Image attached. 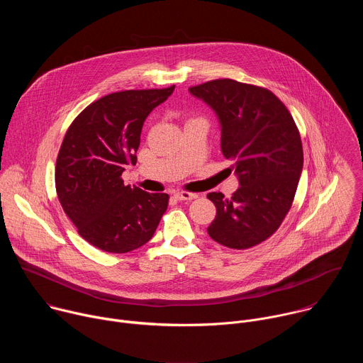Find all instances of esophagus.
<instances>
[{"instance_id": "1", "label": "esophagus", "mask_w": 363, "mask_h": 363, "mask_svg": "<svg viewBox=\"0 0 363 363\" xmlns=\"http://www.w3.org/2000/svg\"><path fill=\"white\" fill-rule=\"evenodd\" d=\"M175 196H177L179 201H192V199L198 198V194L188 192V191H179V192L175 194Z\"/></svg>"}]
</instances>
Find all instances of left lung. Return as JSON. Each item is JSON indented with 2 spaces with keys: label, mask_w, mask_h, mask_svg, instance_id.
<instances>
[{
  "label": "left lung",
  "mask_w": 363,
  "mask_h": 363,
  "mask_svg": "<svg viewBox=\"0 0 363 363\" xmlns=\"http://www.w3.org/2000/svg\"><path fill=\"white\" fill-rule=\"evenodd\" d=\"M189 91L217 113L221 150L234 161L240 182L231 198L206 195L217 208L206 231L228 248H251L272 237L291 208L303 169L298 129L269 89L217 79Z\"/></svg>",
  "instance_id": "left-lung-1"
}]
</instances>
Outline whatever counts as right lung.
Instances as JSON below:
<instances>
[{"label":"right lung","mask_w":363,"mask_h":363,"mask_svg":"<svg viewBox=\"0 0 363 363\" xmlns=\"http://www.w3.org/2000/svg\"><path fill=\"white\" fill-rule=\"evenodd\" d=\"M175 86L123 90L103 96L69 126L56 162V191L66 216L91 245L129 252L146 244L168 208V194H149L123 184L136 164L147 115Z\"/></svg>","instance_id":"add662e5"}]
</instances>
